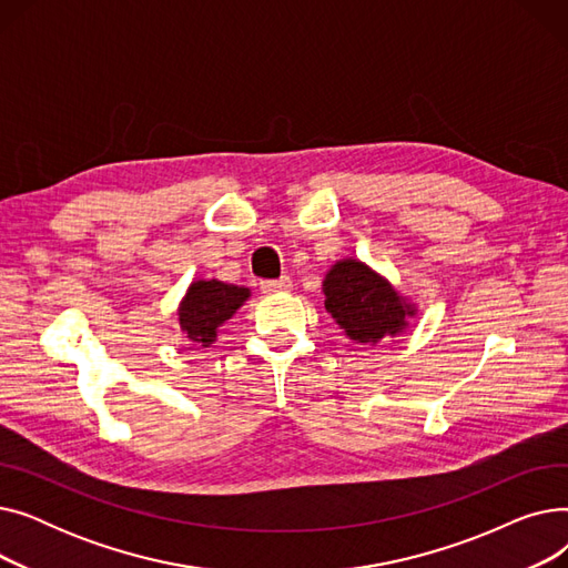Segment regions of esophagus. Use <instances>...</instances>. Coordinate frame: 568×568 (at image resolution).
Returning a JSON list of instances; mask_svg holds the SVG:
<instances>
[{
    "label": "esophagus",
    "instance_id": "34e87169",
    "mask_svg": "<svg viewBox=\"0 0 568 568\" xmlns=\"http://www.w3.org/2000/svg\"><path fill=\"white\" fill-rule=\"evenodd\" d=\"M292 287V281L287 278V276H283V278H278V281H262L260 283V290L264 292V294H276V292H287Z\"/></svg>",
    "mask_w": 568,
    "mask_h": 568
}]
</instances>
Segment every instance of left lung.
I'll return each mask as SVG.
<instances>
[{
	"label": "left lung",
	"instance_id": "1",
	"mask_svg": "<svg viewBox=\"0 0 568 568\" xmlns=\"http://www.w3.org/2000/svg\"><path fill=\"white\" fill-rule=\"evenodd\" d=\"M324 308L356 345H377L409 329L419 306L362 260H336L322 281Z\"/></svg>",
	"mask_w": 568,
	"mask_h": 568
}]
</instances>
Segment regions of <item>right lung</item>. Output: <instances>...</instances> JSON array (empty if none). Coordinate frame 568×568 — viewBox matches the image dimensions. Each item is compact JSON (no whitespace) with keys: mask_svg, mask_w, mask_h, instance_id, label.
Segmentation results:
<instances>
[{"mask_svg":"<svg viewBox=\"0 0 568 568\" xmlns=\"http://www.w3.org/2000/svg\"><path fill=\"white\" fill-rule=\"evenodd\" d=\"M248 300L251 290L244 285L223 283L219 278H197L179 302L176 320L193 345L212 347L221 326Z\"/></svg>","mask_w":568,"mask_h":568,"instance_id":"obj_1","label":"right lung"}]
</instances>
